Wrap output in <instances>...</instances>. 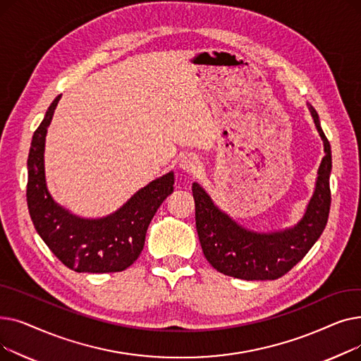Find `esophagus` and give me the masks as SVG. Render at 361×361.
<instances>
[{
  "label": "esophagus",
  "instance_id": "obj_1",
  "mask_svg": "<svg viewBox=\"0 0 361 361\" xmlns=\"http://www.w3.org/2000/svg\"><path fill=\"white\" fill-rule=\"evenodd\" d=\"M180 168L184 171V173L195 176V174H197L199 171H200L202 164H200V161L196 157H184L180 161Z\"/></svg>",
  "mask_w": 361,
  "mask_h": 361
}]
</instances>
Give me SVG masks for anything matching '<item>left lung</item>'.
Segmentation results:
<instances>
[{"instance_id": "8db88e82", "label": "left lung", "mask_w": 361, "mask_h": 361, "mask_svg": "<svg viewBox=\"0 0 361 361\" xmlns=\"http://www.w3.org/2000/svg\"><path fill=\"white\" fill-rule=\"evenodd\" d=\"M309 111L324 140L325 157L320 162L316 188L306 214L291 228L274 233L244 228L219 209L200 184L193 183L197 235L206 260L218 272L245 281L278 279L307 255L324 233L331 209L332 155L317 112L310 104Z\"/></svg>"}]
</instances>
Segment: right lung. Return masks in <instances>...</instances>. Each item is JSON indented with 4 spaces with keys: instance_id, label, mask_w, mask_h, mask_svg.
<instances>
[{
    "instance_id": "1",
    "label": "right lung",
    "mask_w": 361,
    "mask_h": 361,
    "mask_svg": "<svg viewBox=\"0 0 361 361\" xmlns=\"http://www.w3.org/2000/svg\"><path fill=\"white\" fill-rule=\"evenodd\" d=\"M61 94L49 105L32 137L27 158V207L35 230L49 250L75 272H121L143 250L147 226L162 202L174 192V173L150 181L114 214L87 219L56 203L45 181L47 130Z\"/></svg>"
}]
</instances>
